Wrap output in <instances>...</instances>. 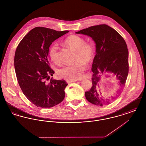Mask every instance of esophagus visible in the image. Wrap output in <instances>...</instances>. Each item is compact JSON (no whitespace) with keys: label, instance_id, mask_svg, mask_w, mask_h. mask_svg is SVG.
Here are the masks:
<instances>
[{"label":"esophagus","instance_id":"1","mask_svg":"<svg viewBox=\"0 0 146 146\" xmlns=\"http://www.w3.org/2000/svg\"><path fill=\"white\" fill-rule=\"evenodd\" d=\"M76 82V80H66V82L67 83H72V82Z\"/></svg>","mask_w":146,"mask_h":146}]
</instances>
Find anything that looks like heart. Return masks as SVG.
<instances>
[{
	"instance_id": "heart-1",
	"label": "heart",
	"mask_w": 146,
	"mask_h": 146,
	"mask_svg": "<svg viewBox=\"0 0 146 146\" xmlns=\"http://www.w3.org/2000/svg\"><path fill=\"white\" fill-rule=\"evenodd\" d=\"M63 44L76 51L73 63L62 66L58 70L60 76L67 80H74L81 79L86 70V64L90 63L95 57V49L92 44L85 42L83 37L78 35H70L63 40ZM48 55L51 60L55 63L59 62L58 46L52 43L48 49Z\"/></svg>"
}]
</instances>
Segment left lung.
Wrapping results in <instances>:
<instances>
[{"label": "left lung", "mask_w": 146, "mask_h": 146, "mask_svg": "<svg viewBox=\"0 0 146 146\" xmlns=\"http://www.w3.org/2000/svg\"><path fill=\"white\" fill-rule=\"evenodd\" d=\"M76 33L87 35L96 43V54L91 68L92 85L90 90L85 92V97L89 102L97 106L110 104L115 96L104 98L97 89L98 82L104 73H111L119 80L118 92L124 88L129 73V51L125 40L106 24L93 26Z\"/></svg>", "instance_id": "left-lung-1"}]
</instances>
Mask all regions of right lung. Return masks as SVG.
<instances>
[{
	"instance_id": "add662e5",
	"label": "right lung",
	"mask_w": 146,
	"mask_h": 146,
	"mask_svg": "<svg viewBox=\"0 0 146 146\" xmlns=\"http://www.w3.org/2000/svg\"><path fill=\"white\" fill-rule=\"evenodd\" d=\"M68 32L35 27L16 48L14 66L18 83L25 96L36 107L50 108L64 98V90L68 84L64 80L50 79L55 72L50 67L48 56L52 42Z\"/></svg>"
}]
</instances>
